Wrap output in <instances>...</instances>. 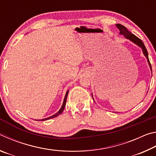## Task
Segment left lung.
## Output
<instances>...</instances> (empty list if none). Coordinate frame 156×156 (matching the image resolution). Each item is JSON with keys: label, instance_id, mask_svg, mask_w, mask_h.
I'll return each mask as SVG.
<instances>
[{"label": "left lung", "instance_id": "1", "mask_svg": "<svg viewBox=\"0 0 156 156\" xmlns=\"http://www.w3.org/2000/svg\"><path fill=\"white\" fill-rule=\"evenodd\" d=\"M115 26L118 27V30H119L120 35H123L126 39H128V40L131 41L132 43H133L134 44H136V45H138V47H140L142 50V52H143V54L144 55V56L147 58L148 64H149V66L150 67V69L151 70V63H150L149 60V56H148L147 50L146 49V47H145V46H144L143 42H142L140 39L138 38V37L134 35V34L130 32L129 31H128L127 29H126L125 26H123L120 24H116ZM92 98H93V95H92ZM93 99H94V98H93Z\"/></svg>", "mask_w": 156, "mask_h": 156}]
</instances>
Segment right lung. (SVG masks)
<instances>
[{"label":"right lung","mask_w":156,"mask_h":156,"mask_svg":"<svg viewBox=\"0 0 156 156\" xmlns=\"http://www.w3.org/2000/svg\"><path fill=\"white\" fill-rule=\"evenodd\" d=\"M68 93H69V90H68L67 92H66V94H65V98H64V100H63L62 105L61 108H60V110L58 111V112L57 113H55V114H54L53 115H51V116H49V117H48V118H44V119H42V120H39V121H40V120H43V121H44V120H49V119H51V118H55V117H57V116L58 115L61 114V113H62V112H63V110H64V109H65V105H66V101H67V98Z\"/></svg>","instance_id":"obj_1"}]
</instances>
